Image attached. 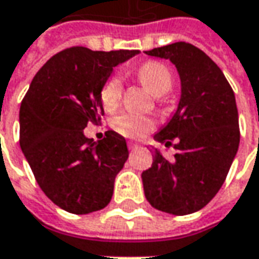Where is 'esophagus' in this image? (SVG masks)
Returning <instances> with one entry per match:
<instances>
[{"mask_svg":"<svg viewBox=\"0 0 259 259\" xmlns=\"http://www.w3.org/2000/svg\"><path fill=\"white\" fill-rule=\"evenodd\" d=\"M128 148H130L131 151H134V150H138V148H141V145L138 144V143H130V144H128Z\"/></svg>","mask_w":259,"mask_h":259,"instance_id":"1","label":"esophagus"}]
</instances>
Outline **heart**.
<instances>
[{
	"instance_id": "b5f03b06",
	"label": "heart",
	"mask_w": 259,
	"mask_h": 259,
	"mask_svg": "<svg viewBox=\"0 0 259 259\" xmlns=\"http://www.w3.org/2000/svg\"><path fill=\"white\" fill-rule=\"evenodd\" d=\"M141 83L148 88L155 96H164L173 88V75L170 69L158 62L144 63L137 72ZM121 79L111 76L101 88V102L106 111H114L121 101ZM112 126L116 133L130 138H140L154 128V121L150 116L134 114H121L115 116Z\"/></svg>"
}]
</instances>
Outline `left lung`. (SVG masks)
<instances>
[{
  "label": "left lung",
  "mask_w": 259,
  "mask_h": 259,
  "mask_svg": "<svg viewBox=\"0 0 259 259\" xmlns=\"http://www.w3.org/2000/svg\"><path fill=\"white\" fill-rule=\"evenodd\" d=\"M145 55L168 59L177 69L182 95L171 119L154 135L171 145L173 161L155 148L153 164L141 174L150 204L165 213L200 210L222 187L239 147L235 94L213 60L184 41L157 47Z\"/></svg>",
  "instance_id": "1"
}]
</instances>
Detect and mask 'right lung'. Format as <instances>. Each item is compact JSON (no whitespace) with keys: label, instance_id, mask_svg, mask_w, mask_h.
<instances>
[{"label":"right lung","instance_id":"1","mask_svg":"<svg viewBox=\"0 0 259 259\" xmlns=\"http://www.w3.org/2000/svg\"><path fill=\"white\" fill-rule=\"evenodd\" d=\"M138 53L66 49L35 73L21 102L20 147L40 189L66 212H96L112 199L115 177L128 158L126 141L106 131L96 144L83 130L101 122V88L115 66Z\"/></svg>","mask_w":259,"mask_h":259}]
</instances>
